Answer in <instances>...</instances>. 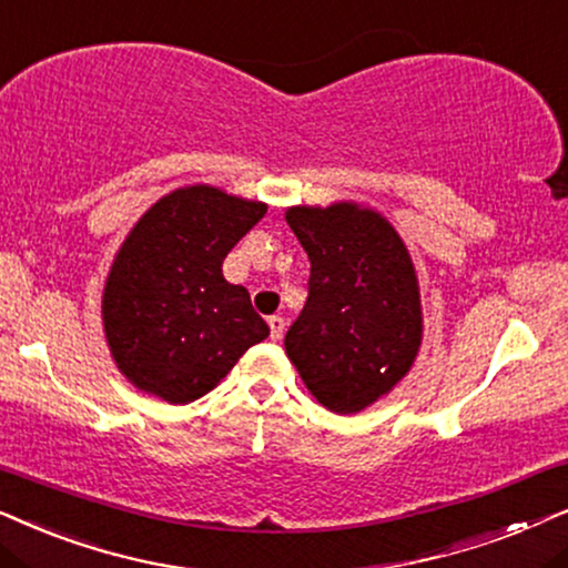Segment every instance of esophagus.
<instances>
[{"mask_svg": "<svg viewBox=\"0 0 568 568\" xmlns=\"http://www.w3.org/2000/svg\"><path fill=\"white\" fill-rule=\"evenodd\" d=\"M267 324H270V337L272 339L283 337V332H285V320H283V316H277V314L270 316Z\"/></svg>", "mask_w": 568, "mask_h": 568, "instance_id": "obj_1", "label": "esophagus"}]
</instances>
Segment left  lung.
<instances>
[{"label": "left lung", "instance_id": "left-lung-1", "mask_svg": "<svg viewBox=\"0 0 568 568\" xmlns=\"http://www.w3.org/2000/svg\"><path fill=\"white\" fill-rule=\"evenodd\" d=\"M285 221L312 262L285 353L327 410L361 413L389 395L418 355L423 312L410 252L387 217L355 202L288 207Z\"/></svg>", "mask_w": 568, "mask_h": 568}]
</instances>
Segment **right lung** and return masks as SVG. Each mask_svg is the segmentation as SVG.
Returning <instances> with one entry per match:
<instances>
[{"label": "right lung", "mask_w": 568, "mask_h": 568, "mask_svg": "<svg viewBox=\"0 0 568 568\" xmlns=\"http://www.w3.org/2000/svg\"><path fill=\"white\" fill-rule=\"evenodd\" d=\"M267 213L264 202L194 184L161 196L134 223L103 288V329L134 387L186 405L207 395L270 335L223 260Z\"/></svg>", "instance_id": "obj_1"}]
</instances>
